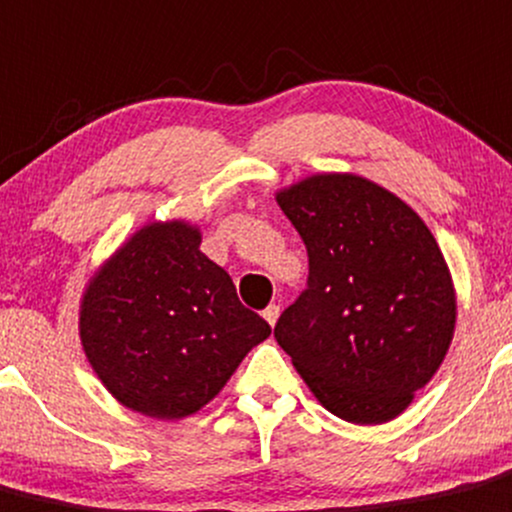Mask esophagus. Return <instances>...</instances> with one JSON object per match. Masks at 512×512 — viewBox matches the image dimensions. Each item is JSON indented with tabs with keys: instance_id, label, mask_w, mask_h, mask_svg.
<instances>
[{
	"instance_id": "obj_1",
	"label": "esophagus",
	"mask_w": 512,
	"mask_h": 512,
	"mask_svg": "<svg viewBox=\"0 0 512 512\" xmlns=\"http://www.w3.org/2000/svg\"><path fill=\"white\" fill-rule=\"evenodd\" d=\"M262 317H265L267 322H270L272 327H275V322H277V317H280V305H270L267 307L265 312H262Z\"/></svg>"
}]
</instances>
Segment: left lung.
<instances>
[{"label": "left lung", "instance_id": "left-lung-1", "mask_svg": "<svg viewBox=\"0 0 512 512\" xmlns=\"http://www.w3.org/2000/svg\"><path fill=\"white\" fill-rule=\"evenodd\" d=\"M310 257L275 337L322 408L355 425L398 418L450 350L453 275L418 212L352 172L275 195Z\"/></svg>", "mask_w": 512, "mask_h": 512}]
</instances>
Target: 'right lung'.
I'll return each instance as SVG.
<instances>
[{"label":"right lung","mask_w":512,"mask_h":512,"mask_svg":"<svg viewBox=\"0 0 512 512\" xmlns=\"http://www.w3.org/2000/svg\"><path fill=\"white\" fill-rule=\"evenodd\" d=\"M200 242V227L185 220L147 222L82 292L87 362L117 403L147 418L205 408L272 332Z\"/></svg>","instance_id":"1"}]
</instances>
